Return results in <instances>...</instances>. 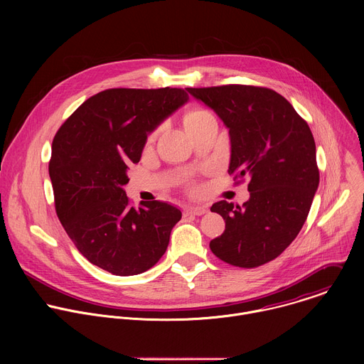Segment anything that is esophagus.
Returning a JSON list of instances; mask_svg holds the SVG:
<instances>
[{
    "label": "esophagus",
    "instance_id": "34e87169",
    "mask_svg": "<svg viewBox=\"0 0 364 364\" xmlns=\"http://www.w3.org/2000/svg\"><path fill=\"white\" fill-rule=\"evenodd\" d=\"M186 213H187V215H191V216H201V215L207 213V209H205V207H201V205L187 207V209H186Z\"/></svg>",
    "mask_w": 364,
    "mask_h": 364
}]
</instances>
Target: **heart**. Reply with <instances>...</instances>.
<instances>
[{
	"instance_id": "1",
	"label": "heart",
	"mask_w": 364,
	"mask_h": 364,
	"mask_svg": "<svg viewBox=\"0 0 364 364\" xmlns=\"http://www.w3.org/2000/svg\"><path fill=\"white\" fill-rule=\"evenodd\" d=\"M207 114H210V112L205 111V109H201V108H196V109H193V111H190V112L187 114L184 122H186V125H188V124H191V122H194V121H197V119H201V118L205 117Z\"/></svg>"
}]
</instances>
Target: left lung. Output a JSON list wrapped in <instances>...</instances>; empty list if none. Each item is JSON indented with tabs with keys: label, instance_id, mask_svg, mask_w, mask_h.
<instances>
[{
	"label": "left lung",
	"instance_id": "left-lung-1",
	"mask_svg": "<svg viewBox=\"0 0 364 364\" xmlns=\"http://www.w3.org/2000/svg\"><path fill=\"white\" fill-rule=\"evenodd\" d=\"M187 92L229 128V174L235 180L250 178V197L243 205L226 200L212 205L226 229L210 249L233 267L268 264L296 237L318 188L314 136L291 103L272 89L225 85Z\"/></svg>",
	"mask_w": 364,
	"mask_h": 364
}]
</instances>
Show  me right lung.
Returning <instances> with one entry per match:
<instances>
[{"mask_svg":"<svg viewBox=\"0 0 364 364\" xmlns=\"http://www.w3.org/2000/svg\"><path fill=\"white\" fill-rule=\"evenodd\" d=\"M187 100L180 87L107 89L85 100L56 132L48 163L56 213L90 264L129 277L166 253L181 212L159 200L135 209L122 187L148 134Z\"/></svg>","mask_w":364,"mask_h":364,"instance_id":"obj_1","label":"right lung"}]
</instances>
